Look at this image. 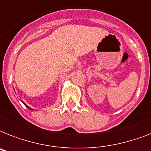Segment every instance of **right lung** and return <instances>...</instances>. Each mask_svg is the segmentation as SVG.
I'll use <instances>...</instances> for the list:
<instances>
[{
	"label": "right lung",
	"mask_w": 151,
	"mask_h": 151,
	"mask_svg": "<svg viewBox=\"0 0 151 151\" xmlns=\"http://www.w3.org/2000/svg\"><path fill=\"white\" fill-rule=\"evenodd\" d=\"M21 102H22V103H23V104H24V105H25V106H27V108H28V109H29V110H33V109H32V108H30V107H29V106H27V104H26V103H24V102H22V100H21Z\"/></svg>",
	"instance_id": "obj_1"
}]
</instances>
